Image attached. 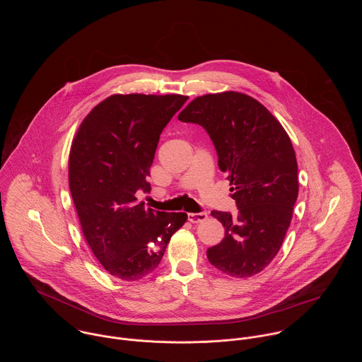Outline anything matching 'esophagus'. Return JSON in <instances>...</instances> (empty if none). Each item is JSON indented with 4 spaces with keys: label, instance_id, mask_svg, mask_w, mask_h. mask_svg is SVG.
<instances>
[{
    "label": "esophagus",
    "instance_id": "obj_1",
    "mask_svg": "<svg viewBox=\"0 0 362 362\" xmlns=\"http://www.w3.org/2000/svg\"><path fill=\"white\" fill-rule=\"evenodd\" d=\"M206 218V211H199V213H188V220H189L191 223H201V221H205Z\"/></svg>",
    "mask_w": 362,
    "mask_h": 362
}]
</instances>
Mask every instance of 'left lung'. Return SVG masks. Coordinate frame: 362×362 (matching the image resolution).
Here are the masks:
<instances>
[{"label": "left lung", "instance_id": "left-lung-1", "mask_svg": "<svg viewBox=\"0 0 362 362\" xmlns=\"http://www.w3.org/2000/svg\"><path fill=\"white\" fill-rule=\"evenodd\" d=\"M178 119L205 128L238 209L237 216L211 210L224 238L207 259L233 277L254 276L277 255L293 217L298 167L291 141L264 105L237 92L197 98Z\"/></svg>", "mask_w": 362, "mask_h": 362}]
</instances>
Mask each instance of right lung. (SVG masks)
I'll return each instance as SVG.
<instances>
[{"label": "right lung", "mask_w": 362, "mask_h": 362, "mask_svg": "<svg viewBox=\"0 0 362 362\" xmlns=\"http://www.w3.org/2000/svg\"><path fill=\"white\" fill-rule=\"evenodd\" d=\"M188 100L181 95H115L81 124L69 155V189L83 235L104 269L122 280L152 273L185 213L136 201L151 192L148 177L160 134Z\"/></svg>", "instance_id": "obj_1"}]
</instances>
